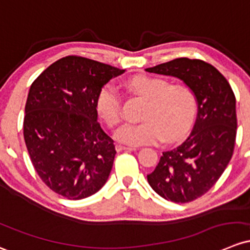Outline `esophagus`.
Wrapping results in <instances>:
<instances>
[{
	"label": "esophagus",
	"instance_id": "1",
	"mask_svg": "<svg viewBox=\"0 0 250 250\" xmlns=\"http://www.w3.org/2000/svg\"><path fill=\"white\" fill-rule=\"evenodd\" d=\"M116 151H134V149H136L135 147H128V146H123V145H120V144H117L116 146Z\"/></svg>",
	"mask_w": 250,
	"mask_h": 250
}]
</instances>
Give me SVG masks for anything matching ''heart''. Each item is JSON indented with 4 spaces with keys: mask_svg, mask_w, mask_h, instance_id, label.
I'll list each match as a JSON object with an SVG mask.
<instances>
[{
    "mask_svg": "<svg viewBox=\"0 0 250 250\" xmlns=\"http://www.w3.org/2000/svg\"><path fill=\"white\" fill-rule=\"evenodd\" d=\"M129 87L147 99L140 123H125L115 139L130 146L175 141L182 138L193 123L196 111L194 92L182 83H169L162 78L141 75L128 83ZM97 111L109 127L116 125L122 115V96L114 83H105L97 96Z\"/></svg>",
    "mask_w": 250,
    "mask_h": 250,
    "instance_id": "heart-1",
    "label": "heart"
}]
</instances>
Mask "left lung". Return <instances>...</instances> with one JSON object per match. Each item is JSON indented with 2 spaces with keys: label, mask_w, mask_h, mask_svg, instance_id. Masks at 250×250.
Here are the masks:
<instances>
[{
  "label": "left lung",
  "mask_w": 250,
  "mask_h": 250,
  "mask_svg": "<svg viewBox=\"0 0 250 250\" xmlns=\"http://www.w3.org/2000/svg\"><path fill=\"white\" fill-rule=\"evenodd\" d=\"M146 72L178 78L195 94L198 116L190 135L163 152L154 171L147 175L162 198L190 202L213 187L232 157L237 130L235 94L224 75L202 60L181 57Z\"/></svg>",
  "instance_id": "8db88e82"
}]
</instances>
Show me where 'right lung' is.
<instances>
[{
    "mask_svg": "<svg viewBox=\"0 0 250 250\" xmlns=\"http://www.w3.org/2000/svg\"><path fill=\"white\" fill-rule=\"evenodd\" d=\"M125 72L81 56H65L32 83L23 117V139L33 167L55 193L80 200L106 182L114 140L97 122V96Z\"/></svg>",
    "mask_w": 250,
    "mask_h": 250,
    "instance_id": "add662e5",
    "label": "right lung"
}]
</instances>
